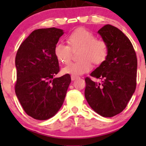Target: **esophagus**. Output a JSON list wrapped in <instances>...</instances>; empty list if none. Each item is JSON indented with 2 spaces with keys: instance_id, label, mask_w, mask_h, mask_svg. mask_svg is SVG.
Segmentation results:
<instances>
[{
  "instance_id": "1",
  "label": "esophagus",
  "mask_w": 146,
  "mask_h": 146,
  "mask_svg": "<svg viewBox=\"0 0 146 146\" xmlns=\"http://www.w3.org/2000/svg\"><path fill=\"white\" fill-rule=\"evenodd\" d=\"M71 80H72V81H74V80H76V79L78 78V77L76 76V75H71Z\"/></svg>"
}]
</instances>
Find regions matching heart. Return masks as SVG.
<instances>
[{
    "mask_svg": "<svg viewBox=\"0 0 146 146\" xmlns=\"http://www.w3.org/2000/svg\"><path fill=\"white\" fill-rule=\"evenodd\" d=\"M68 45L58 42L54 46L56 59L62 64H68L71 58L72 51L80 48L78 61L70 63L62 68V73L80 75L89 71L92 62L96 65L104 62L108 56V46L104 40L96 39L95 34L84 28L75 30L66 38Z\"/></svg>",
    "mask_w": 146,
    "mask_h": 146,
    "instance_id": "heart-1",
    "label": "heart"
}]
</instances>
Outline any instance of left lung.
<instances>
[{
	"mask_svg": "<svg viewBox=\"0 0 146 146\" xmlns=\"http://www.w3.org/2000/svg\"><path fill=\"white\" fill-rule=\"evenodd\" d=\"M108 46L104 62L90 73L101 83L85 79V98L92 109L112 117L126 107L137 84V59L131 42L121 30L106 25L98 32Z\"/></svg>",
	"mask_w": 146,
	"mask_h": 146,
	"instance_id": "1",
	"label": "left lung"
}]
</instances>
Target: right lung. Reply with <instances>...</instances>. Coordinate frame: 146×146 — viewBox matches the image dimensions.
I'll return each mask as SVG.
<instances>
[{
    "label": "right lung",
    "instance_id": "obj_1",
    "mask_svg": "<svg viewBox=\"0 0 146 146\" xmlns=\"http://www.w3.org/2000/svg\"><path fill=\"white\" fill-rule=\"evenodd\" d=\"M63 34L55 27L35 30L16 53L15 92L25 113L35 119L46 120L58 113L71 82L69 74L55 78L60 67L53 51Z\"/></svg>",
    "mask_w": 146,
    "mask_h": 146
}]
</instances>
